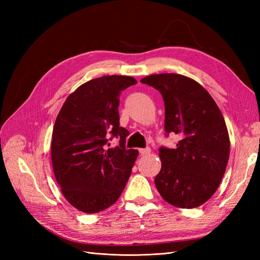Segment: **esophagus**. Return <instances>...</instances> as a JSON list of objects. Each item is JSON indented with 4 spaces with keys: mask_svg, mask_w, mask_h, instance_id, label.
Here are the masks:
<instances>
[{
    "mask_svg": "<svg viewBox=\"0 0 260 260\" xmlns=\"http://www.w3.org/2000/svg\"><path fill=\"white\" fill-rule=\"evenodd\" d=\"M139 151H140V154H141V155L144 156V155H147V154L151 153V148H149V147H146V148H140Z\"/></svg>",
    "mask_w": 260,
    "mask_h": 260,
    "instance_id": "esophagus-1",
    "label": "esophagus"
}]
</instances>
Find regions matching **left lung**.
Segmentation results:
<instances>
[{
	"label": "left lung",
	"instance_id": "1",
	"mask_svg": "<svg viewBox=\"0 0 260 260\" xmlns=\"http://www.w3.org/2000/svg\"><path fill=\"white\" fill-rule=\"evenodd\" d=\"M141 82L161 93L165 130L180 139L176 148H159L157 191L176 207H199L217 191L229 160L230 139L224 118L210 94L191 78L157 74Z\"/></svg>",
	"mask_w": 260,
	"mask_h": 260
}]
</instances>
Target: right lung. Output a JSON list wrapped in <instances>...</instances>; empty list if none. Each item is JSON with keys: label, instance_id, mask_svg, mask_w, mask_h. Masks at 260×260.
<instances>
[{"label": "right lung", "instance_id": "obj_1", "mask_svg": "<svg viewBox=\"0 0 260 260\" xmlns=\"http://www.w3.org/2000/svg\"><path fill=\"white\" fill-rule=\"evenodd\" d=\"M137 83L129 76H103L81 84L65 101L52 133L55 179L70 205L86 214L119 199L139 155L124 147L129 131L119 125V94ZM111 136L120 144L109 149Z\"/></svg>", "mask_w": 260, "mask_h": 260}]
</instances>
